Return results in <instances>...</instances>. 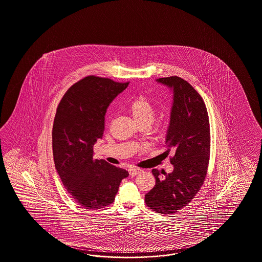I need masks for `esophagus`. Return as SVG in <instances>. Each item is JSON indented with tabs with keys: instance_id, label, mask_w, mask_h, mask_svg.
Wrapping results in <instances>:
<instances>
[{
	"instance_id": "obj_1",
	"label": "esophagus",
	"mask_w": 262,
	"mask_h": 262,
	"mask_svg": "<svg viewBox=\"0 0 262 262\" xmlns=\"http://www.w3.org/2000/svg\"><path fill=\"white\" fill-rule=\"evenodd\" d=\"M142 171L141 168H130L128 169V173L130 177H136L138 173H140Z\"/></svg>"
}]
</instances>
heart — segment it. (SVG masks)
Instances as JSON below:
<instances>
[{"label": "heart", "mask_w": 262, "mask_h": 262, "mask_svg": "<svg viewBox=\"0 0 262 262\" xmlns=\"http://www.w3.org/2000/svg\"><path fill=\"white\" fill-rule=\"evenodd\" d=\"M129 111L136 123L148 122L152 124L155 117V109L147 99L138 97L129 104Z\"/></svg>", "instance_id": "obj_1"}]
</instances>
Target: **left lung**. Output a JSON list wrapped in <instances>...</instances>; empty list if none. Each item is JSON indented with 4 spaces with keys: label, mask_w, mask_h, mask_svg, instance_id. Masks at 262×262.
I'll return each mask as SVG.
<instances>
[{
    "label": "left lung",
    "mask_w": 262,
    "mask_h": 262,
    "mask_svg": "<svg viewBox=\"0 0 262 262\" xmlns=\"http://www.w3.org/2000/svg\"><path fill=\"white\" fill-rule=\"evenodd\" d=\"M172 93L169 124L166 135L167 152L174 156L170 173L152 169L156 184L145 195L147 206L170 214L186 207L203 185L209 165V115L205 102L185 80L173 76L160 78Z\"/></svg>",
    "instance_id": "1"
}]
</instances>
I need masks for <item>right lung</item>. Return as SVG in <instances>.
I'll return each instance as SVG.
<instances>
[{"mask_svg": "<svg viewBox=\"0 0 262 262\" xmlns=\"http://www.w3.org/2000/svg\"><path fill=\"white\" fill-rule=\"evenodd\" d=\"M128 83L85 77L73 84L58 104L53 127V160L68 193L84 209L112 204L126 169L94 159V145L104 132L106 110Z\"/></svg>", "mask_w": 262, "mask_h": 262, "instance_id": "1", "label": "right lung"}]
</instances>
